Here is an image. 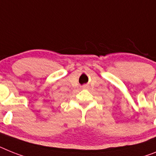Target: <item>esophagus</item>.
<instances>
[{"instance_id": "obj_1", "label": "esophagus", "mask_w": 156, "mask_h": 156, "mask_svg": "<svg viewBox=\"0 0 156 156\" xmlns=\"http://www.w3.org/2000/svg\"><path fill=\"white\" fill-rule=\"evenodd\" d=\"M85 87H86V86H85Z\"/></svg>"}]
</instances>
